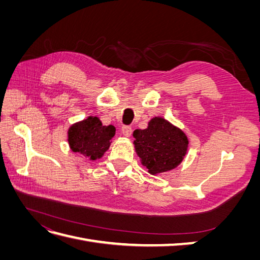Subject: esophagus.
Instances as JSON below:
<instances>
[{
  "mask_svg": "<svg viewBox=\"0 0 260 260\" xmlns=\"http://www.w3.org/2000/svg\"><path fill=\"white\" fill-rule=\"evenodd\" d=\"M121 132H122V135L124 137L129 138L131 136V133H132V128L129 127V125H123L122 129H121Z\"/></svg>",
  "mask_w": 260,
  "mask_h": 260,
  "instance_id": "34e87169",
  "label": "esophagus"
}]
</instances>
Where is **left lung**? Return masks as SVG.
Wrapping results in <instances>:
<instances>
[{
  "label": "left lung",
  "instance_id": "1",
  "mask_svg": "<svg viewBox=\"0 0 260 260\" xmlns=\"http://www.w3.org/2000/svg\"><path fill=\"white\" fill-rule=\"evenodd\" d=\"M136 152L151 175L175 169L187 152L185 133L162 117H154L146 129L133 131Z\"/></svg>",
  "mask_w": 260,
  "mask_h": 260
}]
</instances>
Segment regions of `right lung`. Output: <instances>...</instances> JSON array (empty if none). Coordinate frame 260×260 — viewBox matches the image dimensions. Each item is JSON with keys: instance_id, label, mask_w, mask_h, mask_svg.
I'll return each instance as SVG.
<instances>
[{"instance_id": "obj_1", "label": "right lung", "mask_w": 260, "mask_h": 260, "mask_svg": "<svg viewBox=\"0 0 260 260\" xmlns=\"http://www.w3.org/2000/svg\"><path fill=\"white\" fill-rule=\"evenodd\" d=\"M115 132L114 125H103L100 118L89 116L86 119L70 125L68 143L73 152L80 153L90 160H95L109 148Z\"/></svg>"}]
</instances>
